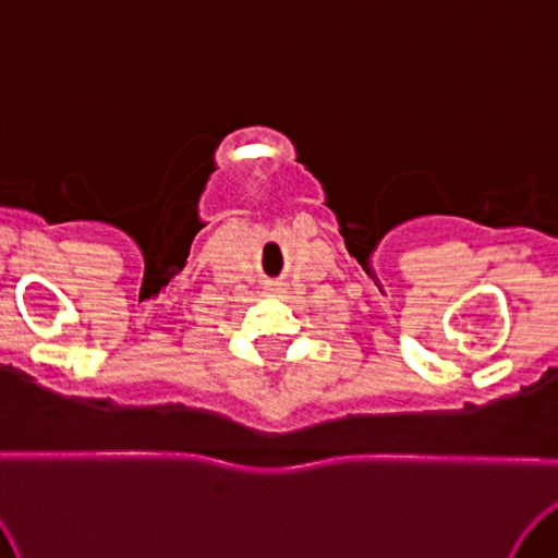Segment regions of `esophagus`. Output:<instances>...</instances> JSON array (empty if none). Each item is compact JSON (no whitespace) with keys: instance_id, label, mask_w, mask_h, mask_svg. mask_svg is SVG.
Wrapping results in <instances>:
<instances>
[{"instance_id":"esophagus-1","label":"esophagus","mask_w":558,"mask_h":558,"mask_svg":"<svg viewBox=\"0 0 558 558\" xmlns=\"http://www.w3.org/2000/svg\"><path fill=\"white\" fill-rule=\"evenodd\" d=\"M282 293H286V288H282V286H270L268 288V295H282Z\"/></svg>"}]
</instances>
